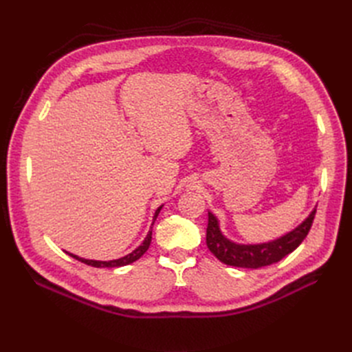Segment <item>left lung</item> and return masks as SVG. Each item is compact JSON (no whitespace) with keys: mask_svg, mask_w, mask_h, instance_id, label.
<instances>
[{"mask_svg":"<svg viewBox=\"0 0 352 352\" xmlns=\"http://www.w3.org/2000/svg\"><path fill=\"white\" fill-rule=\"evenodd\" d=\"M316 216V208L310 212L300 226L287 232L286 235L264 243H236L223 235L217 217L208 211L207 247L216 257L228 265L243 269H260L264 265L280 261L287 254L300 247L311 229Z\"/></svg>","mask_w":352,"mask_h":352,"instance_id":"8db88e82","label":"left lung"}]
</instances>
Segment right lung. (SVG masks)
<instances>
[{"label":"right lung","mask_w":352,"mask_h":352,"mask_svg":"<svg viewBox=\"0 0 352 352\" xmlns=\"http://www.w3.org/2000/svg\"><path fill=\"white\" fill-rule=\"evenodd\" d=\"M162 208H163V206L158 207V208L155 210V214H154V219H153V225H154V221H155V219H157V216H158V212H160V210H162ZM151 238H153V230L148 232V235H146V238L144 239V242H142L136 250H133L131 254L124 255V257H122V258L110 260V261L87 260V258H80V257H78V255L70 254V252H67V254L70 255V257H73V258H76V260H79V261H82V263H85V264H88V265H92V267H122V265H127V264H131V263H133V261H136V260H140V258L142 257V255L146 252V250L150 248Z\"/></svg>","instance_id":"right-lung-1"}]
</instances>
